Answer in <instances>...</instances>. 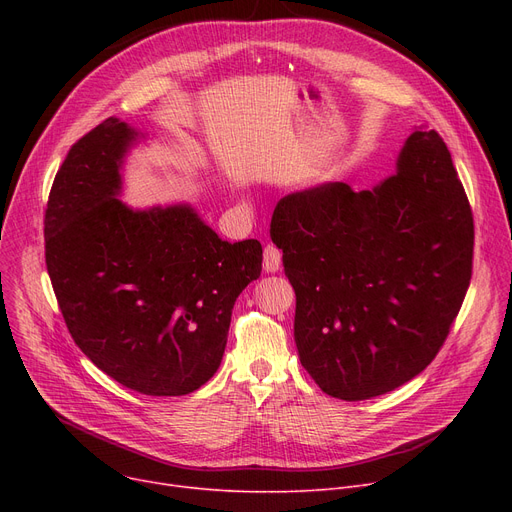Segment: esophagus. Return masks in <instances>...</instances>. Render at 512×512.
I'll use <instances>...</instances> for the list:
<instances>
[{
  "instance_id": "1",
  "label": "esophagus",
  "mask_w": 512,
  "mask_h": 512,
  "mask_svg": "<svg viewBox=\"0 0 512 512\" xmlns=\"http://www.w3.org/2000/svg\"><path fill=\"white\" fill-rule=\"evenodd\" d=\"M282 265V251L276 245H267L263 249V270L267 274H274L280 270Z\"/></svg>"
}]
</instances>
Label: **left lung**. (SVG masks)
<instances>
[{"instance_id":"left-lung-1","label":"left lung","mask_w":512,"mask_h":512,"mask_svg":"<svg viewBox=\"0 0 512 512\" xmlns=\"http://www.w3.org/2000/svg\"><path fill=\"white\" fill-rule=\"evenodd\" d=\"M270 234L297 294L294 342L342 400L396 390L434 361L473 272V211L436 130H415L373 191L328 182L278 201Z\"/></svg>"}]
</instances>
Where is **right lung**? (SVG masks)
Instances as JSON below:
<instances>
[{"label":"right lung","instance_id":"1","mask_svg":"<svg viewBox=\"0 0 512 512\" xmlns=\"http://www.w3.org/2000/svg\"><path fill=\"white\" fill-rule=\"evenodd\" d=\"M134 139L107 118L70 147L45 209V263L80 351L134 392L182 396L218 371L263 249L222 240L191 205H124L120 166Z\"/></svg>","mask_w":512,"mask_h":512}]
</instances>
